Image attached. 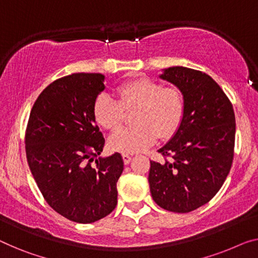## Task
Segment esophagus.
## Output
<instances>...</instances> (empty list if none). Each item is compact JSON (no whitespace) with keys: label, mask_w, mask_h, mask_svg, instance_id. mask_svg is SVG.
Wrapping results in <instances>:
<instances>
[{"label":"esophagus","mask_w":258,"mask_h":258,"mask_svg":"<svg viewBox=\"0 0 258 258\" xmlns=\"http://www.w3.org/2000/svg\"><path fill=\"white\" fill-rule=\"evenodd\" d=\"M131 159H132V156L128 155V154H122V160H124L125 164H128L131 162Z\"/></svg>","instance_id":"1"}]
</instances>
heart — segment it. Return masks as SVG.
Returning a JSON list of instances; mask_svg holds the SVG:
<instances>
[{
    "instance_id": "obj_1",
    "label": "heart",
    "mask_w": 258,
    "mask_h": 258,
    "mask_svg": "<svg viewBox=\"0 0 258 258\" xmlns=\"http://www.w3.org/2000/svg\"><path fill=\"white\" fill-rule=\"evenodd\" d=\"M119 101L106 94L94 104L96 121L106 130H117L125 118V110H134L136 125L122 127L109 139L111 149L120 153H139L152 146L157 137L174 136L185 112V98L177 87H163L155 80L140 76L118 87Z\"/></svg>"
}]
</instances>
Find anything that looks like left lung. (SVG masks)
<instances>
[{
  "instance_id": "left-lung-1",
  "label": "left lung",
  "mask_w": 258,
  "mask_h": 258,
  "mask_svg": "<svg viewBox=\"0 0 258 258\" xmlns=\"http://www.w3.org/2000/svg\"><path fill=\"white\" fill-rule=\"evenodd\" d=\"M160 78L183 92L185 112L174 137L159 149L170 159L151 161L149 187L160 207L187 213L209 203L229 174L235 114L225 92L205 73L176 66L163 69Z\"/></svg>"
}]
</instances>
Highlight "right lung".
<instances>
[{"label":"right lung","instance_id":"right-lung-1","mask_svg":"<svg viewBox=\"0 0 258 258\" xmlns=\"http://www.w3.org/2000/svg\"><path fill=\"white\" fill-rule=\"evenodd\" d=\"M104 80L97 73H78L52 82L34 102L25 134L29 167L46 202L79 224L112 212L124 170L119 153L99 156L105 139L94 104Z\"/></svg>","mask_w":258,"mask_h":258}]
</instances>
